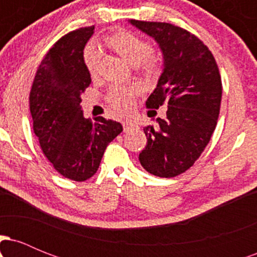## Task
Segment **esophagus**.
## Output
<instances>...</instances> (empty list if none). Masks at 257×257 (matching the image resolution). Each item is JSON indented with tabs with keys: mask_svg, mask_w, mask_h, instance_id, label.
Returning a JSON list of instances; mask_svg holds the SVG:
<instances>
[{
	"mask_svg": "<svg viewBox=\"0 0 257 257\" xmlns=\"http://www.w3.org/2000/svg\"><path fill=\"white\" fill-rule=\"evenodd\" d=\"M123 129H124L125 133H129V132L134 131L135 124L134 123L129 122V120H124V122H123Z\"/></svg>",
	"mask_w": 257,
	"mask_h": 257,
	"instance_id": "34e87169",
	"label": "esophagus"
}]
</instances>
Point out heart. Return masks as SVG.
I'll use <instances>...</instances> for the list:
<instances>
[{"label": "heart", "mask_w": 257, "mask_h": 257, "mask_svg": "<svg viewBox=\"0 0 257 257\" xmlns=\"http://www.w3.org/2000/svg\"><path fill=\"white\" fill-rule=\"evenodd\" d=\"M106 43L123 59L132 65H137L147 73L155 72L159 67L161 60L157 54L151 52V44L145 38L129 31H120L106 38ZM84 64L90 75L98 72L100 52L93 44L84 49ZM139 89L135 85L114 84L108 90L107 100L114 110L128 112L134 105Z\"/></svg>", "instance_id": "b5f03b06"}]
</instances>
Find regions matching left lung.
Segmentation results:
<instances>
[{
  "label": "left lung",
  "mask_w": 257,
  "mask_h": 257,
  "mask_svg": "<svg viewBox=\"0 0 257 257\" xmlns=\"http://www.w3.org/2000/svg\"><path fill=\"white\" fill-rule=\"evenodd\" d=\"M129 23L155 38L163 53V72L146 107L168 105L166 119H156V128H144L147 144L139 161L150 174L174 178L193 166L215 131L222 95L219 67L208 47L185 29L169 23Z\"/></svg>",
  "instance_id": "1"
}]
</instances>
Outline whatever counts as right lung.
I'll return each instance as SVG.
<instances>
[{
    "instance_id": "1",
    "label": "right lung",
    "mask_w": 257,
    "mask_h": 257,
    "mask_svg": "<svg viewBox=\"0 0 257 257\" xmlns=\"http://www.w3.org/2000/svg\"><path fill=\"white\" fill-rule=\"evenodd\" d=\"M94 26L69 32L49 49L30 91L34 132L54 169L73 181L96 173L108 144L123 131L116 120L84 118L81 94L91 78L83 51Z\"/></svg>"
}]
</instances>
